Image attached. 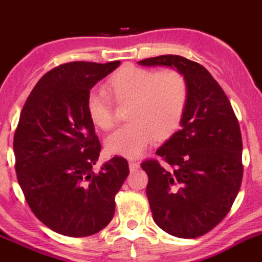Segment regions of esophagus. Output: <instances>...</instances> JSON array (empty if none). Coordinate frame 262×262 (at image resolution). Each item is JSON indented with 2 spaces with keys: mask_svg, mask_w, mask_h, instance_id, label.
<instances>
[{
  "mask_svg": "<svg viewBox=\"0 0 262 262\" xmlns=\"http://www.w3.org/2000/svg\"><path fill=\"white\" fill-rule=\"evenodd\" d=\"M139 168V163L136 160H129V169H130V172H134V170H137Z\"/></svg>",
  "mask_w": 262,
  "mask_h": 262,
  "instance_id": "obj_1",
  "label": "esophagus"
}]
</instances>
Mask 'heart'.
<instances>
[{
	"mask_svg": "<svg viewBox=\"0 0 262 262\" xmlns=\"http://www.w3.org/2000/svg\"><path fill=\"white\" fill-rule=\"evenodd\" d=\"M119 101L132 99L129 123L117 126L106 139V150L112 155L138 158L155 137L165 139L177 130L187 106L186 80L174 70L154 71L125 66L110 80ZM90 120L101 129L114 123L112 102L106 90L93 88L86 98Z\"/></svg>",
	"mask_w": 262,
	"mask_h": 262,
	"instance_id": "1",
	"label": "heart"
}]
</instances>
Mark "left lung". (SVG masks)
I'll use <instances>...</instances> for the list:
<instances>
[{"instance_id":"1","label":"left lung","mask_w":262,"mask_h":262,"mask_svg":"<svg viewBox=\"0 0 262 262\" xmlns=\"http://www.w3.org/2000/svg\"><path fill=\"white\" fill-rule=\"evenodd\" d=\"M141 66L177 68L186 80L189 98L176 132L155 159L141 164L152 219L165 233L198 238L230 211L243 178L242 134L234 110L219 82L202 64L180 55L147 58Z\"/></svg>"}]
</instances>
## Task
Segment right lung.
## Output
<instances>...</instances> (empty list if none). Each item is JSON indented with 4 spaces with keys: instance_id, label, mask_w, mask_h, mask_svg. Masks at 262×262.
<instances>
[{
    "instance_id": "add662e5",
    "label": "right lung",
    "mask_w": 262,
    "mask_h": 262,
    "mask_svg": "<svg viewBox=\"0 0 262 262\" xmlns=\"http://www.w3.org/2000/svg\"><path fill=\"white\" fill-rule=\"evenodd\" d=\"M119 64L58 66L41 77L20 112L14 134L16 178L35 216L62 235L81 238L104 229L129 174L121 156L93 170L101 143L86 111L90 89Z\"/></svg>"
}]
</instances>
